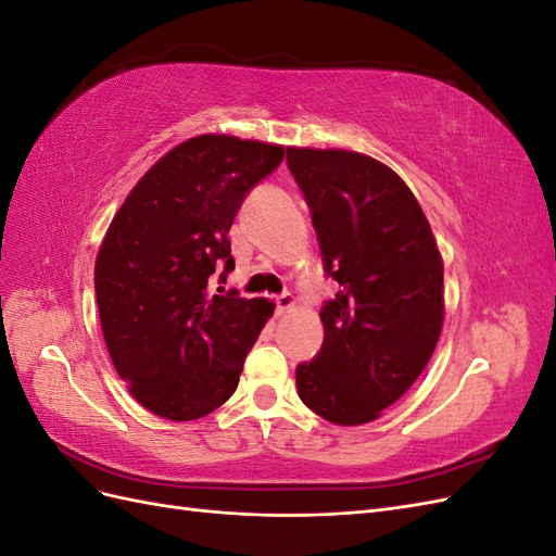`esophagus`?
I'll use <instances>...</instances> for the list:
<instances>
[{"label": "esophagus", "mask_w": 556, "mask_h": 556, "mask_svg": "<svg viewBox=\"0 0 556 556\" xmlns=\"http://www.w3.org/2000/svg\"><path fill=\"white\" fill-rule=\"evenodd\" d=\"M292 306H294V296H292L290 292H285V294H278V296H276V311H278V315L288 313Z\"/></svg>", "instance_id": "obj_1"}]
</instances>
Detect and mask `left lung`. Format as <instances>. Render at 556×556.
Masks as SVG:
<instances>
[{"mask_svg": "<svg viewBox=\"0 0 556 556\" xmlns=\"http://www.w3.org/2000/svg\"><path fill=\"white\" fill-rule=\"evenodd\" d=\"M327 274L325 343L296 392L331 425L374 422L425 371L443 329V257L422 206L390 166L341 148H288Z\"/></svg>", "mask_w": 556, "mask_h": 556, "instance_id": "8db88e82", "label": "left lung"}]
</instances>
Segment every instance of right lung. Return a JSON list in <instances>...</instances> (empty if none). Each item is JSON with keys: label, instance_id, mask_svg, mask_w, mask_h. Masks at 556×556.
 Returning a JSON list of instances; mask_svg holds the SVG:
<instances>
[{"label": "right lung", "instance_id": "obj_1", "mask_svg": "<svg viewBox=\"0 0 556 556\" xmlns=\"http://www.w3.org/2000/svg\"><path fill=\"white\" fill-rule=\"evenodd\" d=\"M285 148L199 134L134 185L94 262L102 333L117 376L141 406L172 422L206 417L237 392L245 355L274 301L208 292L231 271L229 227L252 185Z\"/></svg>", "mask_w": 556, "mask_h": 556}]
</instances>
